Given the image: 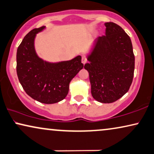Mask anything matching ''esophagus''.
Masks as SVG:
<instances>
[{
    "label": "esophagus",
    "instance_id": "esophagus-1",
    "mask_svg": "<svg viewBox=\"0 0 154 154\" xmlns=\"http://www.w3.org/2000/svg\"><path fill=\"white\" fill-rule=\"evenodd\" d=\"M81 61H82V63H83V64H85V63H86V61H87L86 57H85V56H82V59H81Z\"/></svg>",
    "mask_w": 154,
    "mask_h": 154
}]
</instances>
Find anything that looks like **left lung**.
<instances>
[{
	"mask_svg": "<svg viewBox=\"0 0 154 154\" xmlns=\"http://www.w3.org/2000/svg\"><path fill=\"white\" fill-rule=\"evenodd\" d=\"M105 35L97 37L89 63L91 94L103 103H111L127 93L133 81L134 55L129 35L114 23H105Z\"/></svg>",
	"mask_w": 154,
	"mask_h": 154,
	"instance_id": "left-lung-1",
	"label": "left lung"
}]
</instances>
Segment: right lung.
I'll return each mask as SVG.
<instances>
[{"mask_svg":"<svg viewBox=\"0 0 154 154\" xmlns=\"http://www.w3.org/2000/svg\"><path fill=\"white\" fill-rule=\"evenodd\" d=\"M45 26L27 33L17 50V74L24 91L40 103L53 104L62 100L69 90V83L83 68L81 57L70 61L49 63L40 59L35 49L36 34Z\"/></svg>","mask_w":154,"mask_h":154,"instance_id":"add662e5","label":"right lung"}]
</instances>
